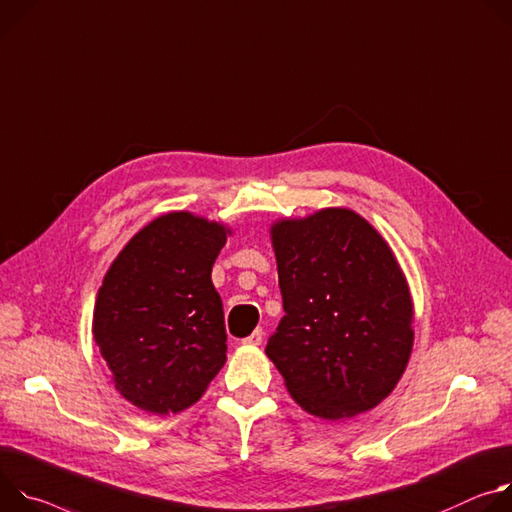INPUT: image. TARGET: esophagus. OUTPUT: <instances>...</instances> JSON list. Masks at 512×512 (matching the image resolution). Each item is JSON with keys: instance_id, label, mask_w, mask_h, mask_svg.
Masks as SVG:
<instances>
[{"instance_id": "34e87169", "label": "esophagus", "mask_w": 512, "mask_h": 512, "mask_svg": "<svg viewBox=\"0 0 512 512\" xmlns=\"http://www.w3.org/2000/svg\"><path fill=\"white\" fill-rule=\"evenodd\" d=\"M262 335H264V331L258 327V329H254L246 339H242V344H244V346H260V344H262Z\"/></svg>"}]
</instances>
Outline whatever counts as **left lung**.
<instances>
[{"label":"left lung","mask_w":512,"mask_h":512,"mask_svg":"<svg viewBox=\"0 0 512 512\" xmlns=\"http://www.w3.org/2000/svg\"><path fill=\"white\" fill-rule=\"evenodd\" d=\"M285 317L266 356L295 403L327 419L380 405L413 352V299L386 240L360 213L325 207L270 225Z\"/></svg>","instance_id":"obj_1"}]
</instances>
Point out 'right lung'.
<instances>
[{
  "mask_svg": "<svg viewBox=\"0 0 512 512\" xmlns=\"http://www.w3.org/2000/svg\"><path fill=\"white\" fill-rule=\"evenodd\" d=\"M232 230L170 211L124 246L103 276L93 339L128 403L152 413L195 405L225 364V325L211 268Z\"/></svg>",
  "mask_w": 512,
  "mask_h": 512,
  "instance_id": "1",
  "label": "right lung"
}]
</instances>
